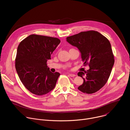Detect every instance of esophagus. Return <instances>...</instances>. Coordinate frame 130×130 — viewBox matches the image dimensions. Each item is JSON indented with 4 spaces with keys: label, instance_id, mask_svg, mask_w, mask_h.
<instances>
[{
    "label": "esophagus",
    "instance_id": "esophagus-1",
    "mask_svg": "<svg viewBox=\"0 0 130 130\" xmlns=\"http://www.w3.org/2000/svg\"><path fill=\"white\" fill-rule=\"evenodd\" d=\"M68 75L71 77H74L76 76V75H75V74H73V73H68Z\"/></svg>",
    "mask_w": 130,
    "mask_h": 130
}]
</instances>
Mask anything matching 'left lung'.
<instances>
[{
    "label": "left lung",
    "instance_id": "8db88e82",
    "mask_svg": "<svg viewBox=\"0 0 130 130\" xmlns=\"http://www.w3.org/2000/svg\"><path fill=\"white\" fill-rule=\"evenodd\" d=\"M66 41L78 48L84 65L89 66L86 71L78 73V76L84 80L78 89L88 94L95 93L107 82L114 64V56L109 41L94 30L68 36ZM83 75L85 78L83 77Z\"/></svg>",
    "mask_w": 130,
    "mask_h": 130
}]
</instances>
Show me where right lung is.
Returning a JSON list of instances; mask_svg holds the SVG:
<instances>
[{
	"mask_svg": "<svg viewBox=\"0 0 130 130\" xmlns=\"http://www.w3.org/2000/svg\"><path fill=\"white\" fill-rule=\"evenodd\" d=\"M60 42L57 38L31 34L18 45L15 68L21 82L31 93L43 95L54 88L60 74L51 72L47 62Z\"/></svg>",
	"mask_w": 130,
	"mask_h": 130,
	"instance_id": "obj_1",
	"label": "right lung"
}]
</instances>
